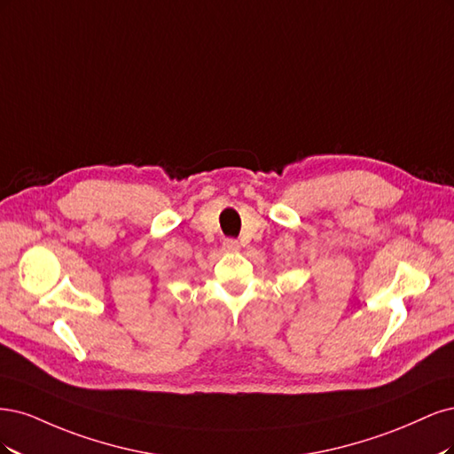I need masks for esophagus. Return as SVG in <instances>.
<instances>
[{"label": "esophagus", "instance_id": "34e87169", "mask_svg": "<svg viewBox=\"0 0 454 454\" xmlns=\"http://www.w3.org/2000/svg\"><path fill=\"white\" fill-rule=\"evenodd\" d=\"M223 247H224V251H228V253H236V251H239V241H236V239H226V241L223 243Z\"/></svg>", "mask_w": 454, "mask_h": 454}]
</instances>
